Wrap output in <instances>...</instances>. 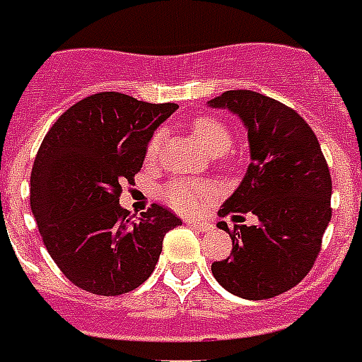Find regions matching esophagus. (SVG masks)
Returning <instances> with one entry per match:
<instances>
[{
    "instance_id": "1",
    "label": "esophagus",
    "mask_w": 362,
    "mask_h": 362,
    "mask_svg": "<svg viewBox=\"0 0 362 362\" xmlns=\"http://www.w3.org/2000/svg\"><path fill=\"white\" fill-rule=\"evenodd\" d=\"M185 224L194 228V230H199V232H209L210 230L209 222H202V220H185Z\"/></svg>"
}]
</instances>
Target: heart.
I'll return each instance as SVG.
<instances>
[{"instance_id":"heart-1","label":"heart","mask_w":362,"mask_h":362,"mask_svg":"<svg viewBox=\"0 0 362 362\" xmlns=\"http://www.w3.org/2000/svg\"><path fill=\"white\" fill-rule=\"evenodd\" d=\"M191 132L197 138V142L202 146V150L210 156H222L232 146V134L220 120L210 117H199L191 124ZM161 134L152 136L146 148V158L153 160L160 152ZM214 194V189L209 183L202 181H187V179H173L161 189V199L168 202L171 209L183 214H193L202 209V204Z\"/></svg>"}]
</instances>
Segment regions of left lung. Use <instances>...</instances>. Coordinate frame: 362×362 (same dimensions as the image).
I'll return each mask as SVG.
<instances>
[{
	"mask_svg": "<svg viewBox=\"0 0 362 362\" xmlns=\"http://www.w3.org/2000/svg\"><path fill=\"white\" fill-rule=\"evenodd\" d=\"M242 120L250 160L234 194L218 216L255 214L257 224L226 222L218 228L232 238V255L212 263V275L228 292L245 300L283 294L308 275L332 220V177L308 122L271 97L250 89L224 91L209 101Z\"/></svg>",
	"mask_w": 362,
	"mask_h": 362,
	"instance_id": "1",
	"label": "left lung"
}]
</instances>
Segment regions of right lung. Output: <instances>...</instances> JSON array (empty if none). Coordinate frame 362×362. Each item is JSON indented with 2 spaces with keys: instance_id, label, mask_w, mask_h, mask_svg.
Instances as JSON below:
<instances>
[{
  "instance_id": "add662e5",
  "label": "right lung",
  "mask_w": 362,
  "mask_h": 362,
  "mask_svg": "<svg viewBox=\"0 0 362 362\" xmlns=\"http://www.w3.org/2000/svg\"><path fill=\"white\" fill-rule=\"evenodd\" d=\"M179 107L103 91L70 107L48 130L30 173V210L46 250L71 283L117 296L144 283L163 235L181 220L160 204L140 218L122 209L156 128Z\"/></svg>"
}]
</instances>
